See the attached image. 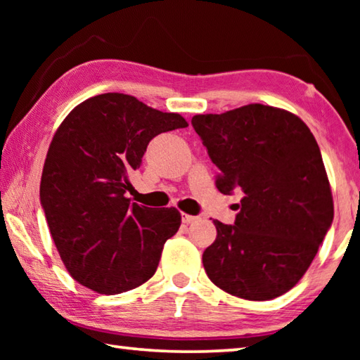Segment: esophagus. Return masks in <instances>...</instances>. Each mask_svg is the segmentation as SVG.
<instances>
[{
	"label": "esophagus",
	"instance_id": "obj_1",
	"mask_svg": "<svg viewBox=\"0 0 360 360\" xmlns=\"http://www.w3.org/2000/svg\"><path fill=\"white\" fill-rule=\"evenodd\" d=\"M198 221V217L197 216H188V214H182V222L184 224H193V222H197Z\"/></svg>",
	"mask_w": 360,
	"mask_h": 360
}]
</instances>
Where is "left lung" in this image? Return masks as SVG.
Returning a JSON list of instances; mask_svg holds the SVG:
<instances>
[{"instance_id":"left-lung-1","label":"left lung","mask_w":360,"mask_h":360,"mask_svg":"<svg viewBox=\"0 0 360 360\" xmlns=\"http://www.w3.org/2000/svg\"><path fill=\"white\" fill-rule=\"evenodd\" d=\"M192 127L221 176L219 192L243 195L235 224L214 221L217 238L203 266L217 288L246 300H271L300 281L333 221L319 146L284 109L248 105L198 114Z\"/></svg>"}]
</instances>
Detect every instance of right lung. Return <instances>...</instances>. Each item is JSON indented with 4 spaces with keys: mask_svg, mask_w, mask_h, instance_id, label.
<instances>
[{
    "mask_svg": "<svg viewBox=\"0 0 360 360\" xmlns=\"http://www.w3.org/2000/svg\"><path fill=\"white\" fill-rule=\"evenodd\" d=\"M186 127L179 114L124 94L85 100L58 127L39 198L60 257L79 284L114 295L154 275L181 214L131 203L129 176L141 165L152 138Z\"/></svg>",
    "mask_w": 360,
    "mask_h": 360,
    "instance_id": "obj_1",
    "label": "right lung"
}]
</instances>
